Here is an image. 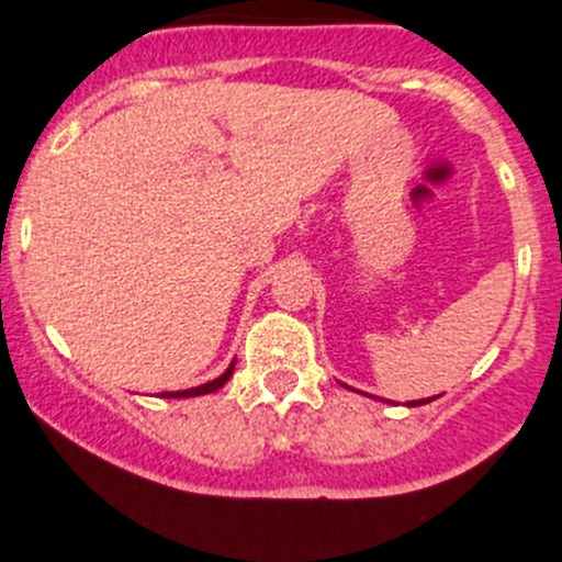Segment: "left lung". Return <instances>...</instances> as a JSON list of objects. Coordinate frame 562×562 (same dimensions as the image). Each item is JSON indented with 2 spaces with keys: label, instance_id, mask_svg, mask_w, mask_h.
Wrapping results in <instances>:
<instances>
[{
  "label": "left lung",
  "instance_id": "8db88e82",
  "mask_svg": "<svg viewBox=\"0 0 562 562\" xmlns=\"http://www.w3.org/2000/svg\"><path fill=\"white\" fill-rule=\"evenodd\" d=\"M432 400H438V396H432ZM427 402H429V400H427ZM427 402L422 400V402H411V405H427Z\"/></svg>",
  "mask_w": 562,
  "mask_h": 562
}]
</instances>
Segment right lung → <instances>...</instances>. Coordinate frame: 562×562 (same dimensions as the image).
Instances as JSON below:
<instances>
[{"label": "right lung", "mask_w": 562, "mask_h": 562, "mask_svg": "<svg viewBox=\"0 0 562 562\" xmlns=\"http://www.w3.org/2000/svg\"><path fill=\"white\" fill-rule=\"evenodd\" d=\"M233 369H235V363L229 366V369L224 371V374L218 376V380L204 382V385L191 387V391H166V393H160V396H166V400H182V396H202V393H213V391H218V387H222L224 382L229 380V376H233Z\"/></svg>", "instance_id": "obj_1"}]
</instances>
